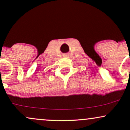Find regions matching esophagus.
Instances as JSON below:
<instances>
[{"label": "esophagus", "instance_id": "1", "mask_svg": "<svg viewBox=\"0 0 130 130\" xmlns=\"http://www.w3.org/2000/svg\"><path fill=\"white\" fill-rule=\"evenodd\" d=\"M68 55H67V54H66V55H65V56H64V57H68Z\"/></svg>", "mask_w": 130, "mask_h": 130}]
</instances>
